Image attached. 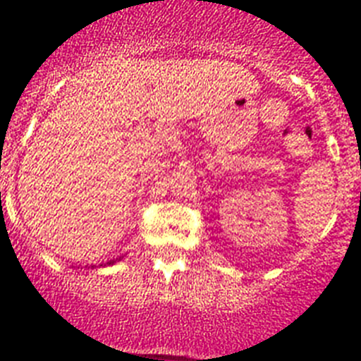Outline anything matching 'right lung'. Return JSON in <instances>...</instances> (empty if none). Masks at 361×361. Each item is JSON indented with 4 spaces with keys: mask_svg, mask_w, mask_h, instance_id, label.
Wrapping results in <instances>:
<instances>
[{
    "mask_svg": "<svg viewBox=\"0 0 361 361\" xmlns=\"http://www.w3.org/2000/svg\"><path fill=\"white\" fill-rule=\"evenodd\" d=\"M119 260H121V258H119ZM117 262V260H110V262H106V264H101V266H111V264H116ZM92 267H94V266H92Z\"/></svg>",
    "mask_w": 361,
    "mask_h": 361,
    "instance_id": "1",
    "label": "right lung"
}]
</instances>
